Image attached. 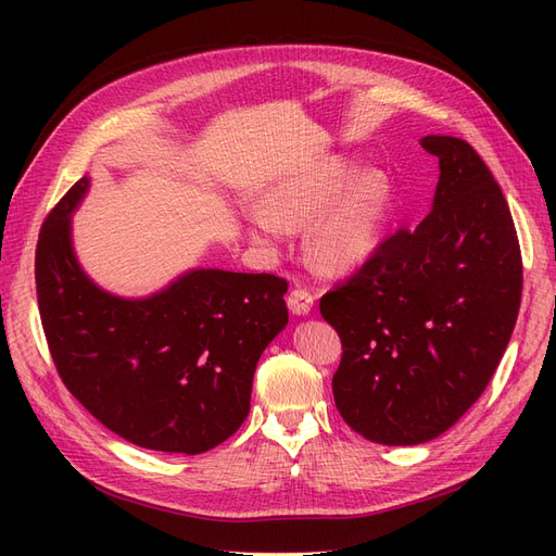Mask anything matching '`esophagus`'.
Wrapping results in <instances>:
<instances>
[{
  "label": "esophagus",
  "instance_id": "1",
  "mask_svg": "<svg viewBox=\"0 0 556 556\" xmlns=\"http://www.w3.org/2000/svg\"><path fill=\"white\" fill-rule=\"evenodd\" d=\"M315 296L306 288H296L288 294V306L294 315H308L313 311Z\"/></svg>",
  "mask_w": 556,
  "mask_h": 556
}]
</instances>
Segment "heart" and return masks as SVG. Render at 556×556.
<instances>
[{"label":"heart","mask_w":556,"mask_h":556,"mask_svg":"<svg viewBox=\"0 0 556 556\" xmlns=\"http://www.w3.org/2000/svg\"><path fill=\"white\" fill-rule=\"evenodd\" d=\"M392 185L382 172L333 155L276 180L264 204L245 211L255 243L276 252L288 225H306V255L325 274L357 271L380 250L392 217Z\"/></svg>","instance_id":"b5f03b06"}]
</instances>
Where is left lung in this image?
<instances>
[{
  "instance_id": "8db88e82",
  "label": "left lung",
  "mask_w": 556,
  "mask_h": 556,
  "mask_svg": "<svg viewBox=\"0 0 556 556\" xmlns=\"http://www.w3.org/2000/svg\"><path fill=\"white\" fill-rule=\"evenodd\" d=\"M419 143L441 169L429 215L319 299L343 343L336 408L380 445L427 443L473 406L521 299L517 231L492 172L462 139Z\"/></svg>"
}]
</instances>
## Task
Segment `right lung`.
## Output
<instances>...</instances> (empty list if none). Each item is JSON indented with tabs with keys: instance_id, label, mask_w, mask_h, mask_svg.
I'll return each instance as SVG.
<instances>
[{
	"instance_id": "1",
	"label": "right lung",
	"mask_w": 556,
	"mask_h": 556,
	"mask_svg": "<svg viewBox=\"0 0 556 556\" xmlns=\"http://www.w3.org/2000/svg\"><path fill=\"white\" fill-rule=\"evenodd\" d=\"M83 176L50 211L37 245V296L62 382L121 439L199 454L227 441L250 413L252 376L288 325V280L190 268L164 290L117 296L83 271L72 213Z\"/></svg>"
}]
</instances>
